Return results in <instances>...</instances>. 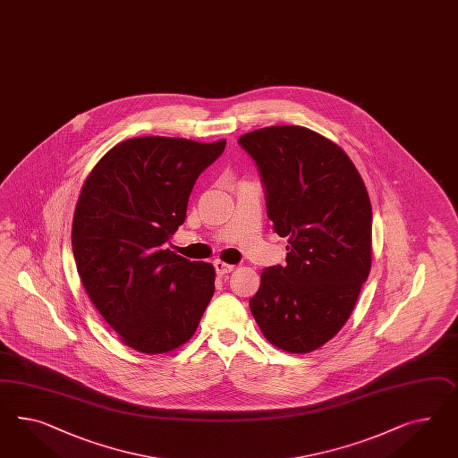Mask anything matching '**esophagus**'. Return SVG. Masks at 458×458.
Here are the masks:
<instances>
[{"mask_svg": "<svg viewBox=\"0 0 458 458\" xmlns=\"http://www.w3.org/2000/svg\"><path fill=\"white\" fill-rule=\"evenodd\" d=\"M213 265H215V270H216V273H218L220 276H225V275H228V273H232L235 270V265H230V263H225V261L222 260H216Z\"/></svg>", "mask_w": 458, "mask_h": 458, "instance_id": "34e87169", "label": "esophagus"}]
</instances>
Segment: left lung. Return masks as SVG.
Wrapping results in <instances>:
<instances>
[{
  "label": "left lung",
  "mask_w": 458,
  "mask_h": 458,
  "mask_svg": "<svg viewBox=\"0 0 458 458\" xmlns=\"http://www.w3.org/2000/svg\"><path fill=\"white\" fill-rule=\"evenodd\" d=\"M260 168L267 213L288 236L286 265L261 272L250 310L288 353H310L350 318L371 268V205L353 161L305 126H267L238 138Z\"/></svg>",
  "instance_id": "obj_1"
}]
</instances>
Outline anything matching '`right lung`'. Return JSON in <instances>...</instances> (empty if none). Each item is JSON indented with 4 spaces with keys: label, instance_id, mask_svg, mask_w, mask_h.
<instances>
[{
    "label": "right lung",
    "instance_id": "1",
    "mask_svg": "<svg viewBox=\"0 0 458 458\" xmlns=\"http://www.w3.org/2000/svg\"><path fill=\"white\" fill-rule=\"evenodd\" d=\"M225 145L131 138L105 153L81 186L72 228L78 273L99 315L136 352L186 344L213 297V265L165 243L185 222L198 174Z\"/></svg>",
    "mask_w": 458,
    "mask_h": 458
}]
</instances>
